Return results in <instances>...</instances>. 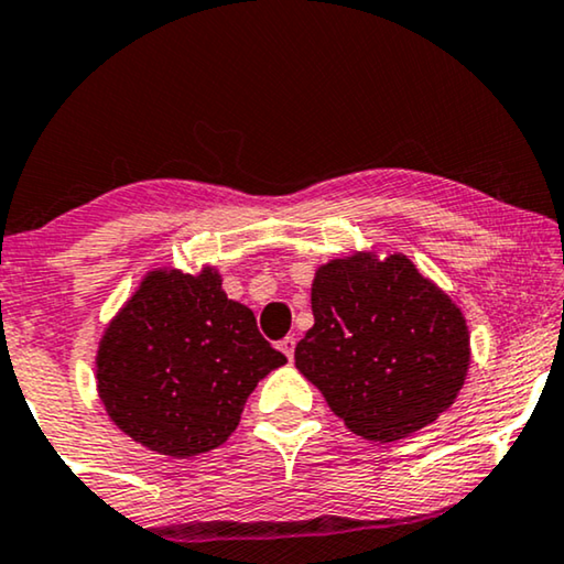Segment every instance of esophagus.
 I'll return each mask as SVG.
<instances>
[{
    "label": "esophagus",
    "instance_id": "esophagus-1",
    "mask_svg": "<svg viewBox=\"0 0 564 564\" xmlns=\"http://www.w3.org/2000/svg\"><path fill=\"white\" fill-rule=\"evenodd\" d=\"M280 351H282L288 359L295 357V336H284L282 341H280Z\"/></svg>",
    "mask_w": 564,
    "mask_h": 564
}]
</instances>
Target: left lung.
<instances>
[{"label": "left lung", "instance_id": "left-lung-1", "mask_svg": "<svg viewBox=\"0 0 564 564\" xmlns=\"http://www.w3.org/2000/svg\"><path fill=\"white\" fill-rule=\"evenodd\" d=\"M313 328L295 367L369 442H398L454 403L469 369L467 321L403 253L318 267Z\"/></svg>", "mask_w": 564, "mask_h": 564}]
</instances>
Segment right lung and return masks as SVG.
Masks as SVG:
<instances>
[{
	"mask_svg": "<svg viewBox=\"0 0 564 564\" xmlns=\"http://www.w3.org/2000/svg\"><path fill=\"white\" fill-rule=\"evenodd\" d=\"M220 284L213 267L149 272L99 341L105 411L151 452L187 459L220 446L257 382L288 361Z\"/></svg>",
	"mask_w": 564,
	"mask_h": 564,
	"instance_id": "right-lung-1",
	"label": "right lung"
}]
</instances>
